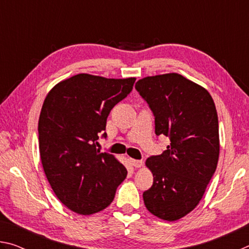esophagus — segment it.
<instances>
[{"label":"esophagus","instance_id":"1","mask_svg":"<svg viewBox=\"0 0 249 249\" xmlns=\"http://www.w3.org/2000/svg\"><path fill=\"white\" fill-rule=\"evenodd\" d=\"M130 163H132V166H134L135 168H141V167L142 166V160L130 159Z\"/></svg>","mask_w":249,"mask_h":249}]
</instances>
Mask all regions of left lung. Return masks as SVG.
Masks as SVG:
<instances>
[{"label": "left lung", "mask_w": 249, "mask_h": 249, "mask_svg": "<svg viewBox=\"0 0 249 249\" xmlns=\"http://www.w3.org/2000/svg\"><path fill=\"white\" fill-rule=\"evenodd\" d=\"M155 116V133L169 137L146 166L154 176L142 193L151 214L177 221L199 204L215 172L220 138L215 104L208 90L178 73L146 77L135 84Z\"/></svg>", "instance_id": "8db88e82"}]
</instances>
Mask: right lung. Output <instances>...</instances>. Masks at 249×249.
<instances>
[{"label":"right lung","mask_w":249,"mask_h":249,"mask_svg":"<svg viewBox=\"0 0 249 249\" xmlns=\"http://www.w3.org/2000/svg\"><path fill=\"white\" fill-rule=\"evenodd\" d=\"M135 78L75 74L46 96L38 121L39 153L54 195L69 210L91 215L112 203L127 170L95 144L111 109L133 90Z\"/></svg>","instance_id":"add662e5"}]
</instances>
